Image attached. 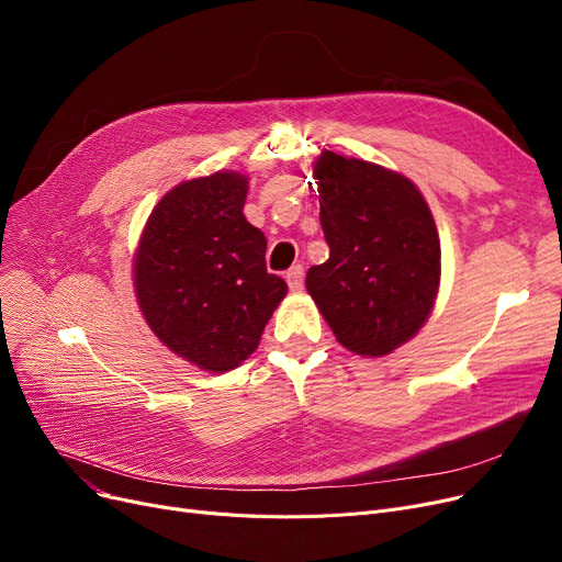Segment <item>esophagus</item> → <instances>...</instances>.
<instances>
[{"instance_id":"obj_1","label":"esophagus","mask_w":562,"mask_h":562,"mask_svg":"<svg viewBox=\"0 0 562 562\" xmlns=\"http://www.w3.org/2000/svg\"><path fill=\"white\" fill-rule=\"evenodd\" d=\"M303 278H305V269L299 263V266H291V269L286 271V284L291 291H301L303 289Z\"/></svg>"}]
</instances>
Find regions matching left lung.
<instances>
[{
    "label": "left lung",
    "mask_w": 562,
    "mask_h": 562,
    "mask_svg": "<svg viewBox=\"0 0 562 562\" xmlns=\"http://www.w3.org/2000/svg\"><path fill=\"white\" fill-rule=\"evenodd\" d=\"M328 261L307 291L337 341L382 358L415 337L439 289V236L407 177L371 161L321 153L314 161Z\"/></svg>",
    "instance_id": "1"
}]
</instances>
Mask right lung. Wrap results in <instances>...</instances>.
Returning a JSON list of instances; mask_svg holds the SVG:
<instances>
[{"mask_svg":"<svg viewBox=\"0 0 562 562\" xmlns=\"http://www.w3.org/2000/svg\"><path fill=\"white\" fill-rule=\"evenodd\" d=\"M248 177L221 170L170 189L147 218L134 289L175 356L225 373L259 346L286 282L266 271V236L244 216Z\"/></svg>","mask_w":562,"mask_h":562,"instance_id":"obj_1","label":"right lung"}]
</instances>
